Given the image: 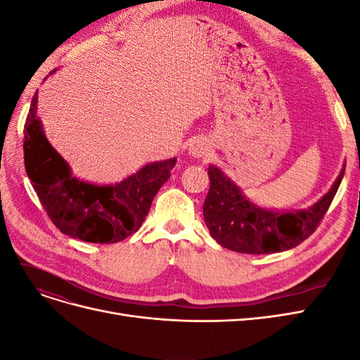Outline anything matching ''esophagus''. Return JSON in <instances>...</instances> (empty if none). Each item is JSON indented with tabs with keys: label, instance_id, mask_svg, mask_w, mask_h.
I'll return each mask as SVG.
<instances>
[{
	"label": "esophagus",
	"instance_id": "1",
	"mask_svg": "<svg viewBox=\"0 0 360 360\" xmlns=\"http://www.w3.org/2000/svg\"><path fill=\"white\" fill-rule=\"evenodd\" d=\"M209 151H210L209 144H207L205 141H202V139L193 141V143H192L191 147H189V153H191L192 156H195V158L207 156V155H209Z\"/></svg>",
	"mask_w": 360,
	"mask_h": 360
}]
</instances>
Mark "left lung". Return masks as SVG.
Returning a JSON list of instances; mask_svg holds the SVG:
<instances>
[{
    "label": "left lung",
    "mask_w": 360,
    "mask_h": 360,
    "mask_svg": "<svg viewBox=\"0 0 360 360\" xmlns=\"http://www.w3.org/2000/svg\"><path fill=\"white\" fill-rule=\"evenodd\" d=\"M342 168L330 191L308 210L279 213L246 200L236 183L214 165L209 167L210 189L204 221L221 246L242 254H271L296 248L317 230L344 177Z\"/></svg>",
    "instance_id": "obj_1"
}]
</instances>
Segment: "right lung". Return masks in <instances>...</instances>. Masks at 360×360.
<instances>
[{"instance_id": "add662e5", "label": "right lung", "mask_w": 360, "mask_h": 360, "mask_svg": "<svg viewBox=\"0 0 360 360\" xmlns=\"http://www.w3.org/2000/svg\"><path fill=\"white\" fill-rule=\"evenodd\" d=\"M37 96H32L25 122L24 160L52 224L63 234L89 243H117L136 233L177 159L148 163L114 186L81 181L43 134L36 117Z\"/></svg>"}]
</instances>
